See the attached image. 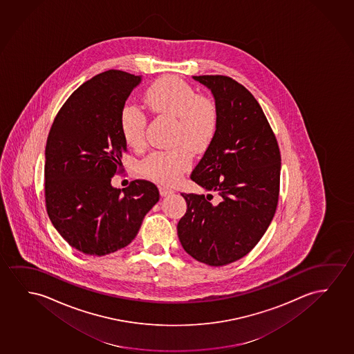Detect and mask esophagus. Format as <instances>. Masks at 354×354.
<instances>
[{
	"label": "esophagus",
	"mask_w": 354,
	"mask_h": 354,
	"mask_svg": "<svg viewBox=\"0 0 354 354\" xmlns=\"http://www.w3.org/2000/svg\"><path fill=\"white\" fill-rule=\"evenodd\" d=\"M159 194L162 197H167V196L173 195L174 190L170 189V187H167V186H162V187H159Z\"/></svg>",
	"instance_id": "obj_1"
}]
</instances>
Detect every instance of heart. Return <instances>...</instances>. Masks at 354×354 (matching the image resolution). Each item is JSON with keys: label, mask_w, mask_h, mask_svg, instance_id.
<instances>
[{"label": "heart", "mask_w": 354, "mask_h": 354, "mask_svg": "<svg viewBox=\"0 0 354 354\" xmlns=\"http://www.w3.org/2000/svg\"><path fill=\"white\" fill-rule=\"evenodd\" d=\"M144 100L152 112L176 119L173 136L175 145H187L194 152H200L214 138L219 122L216 102L197 95L194 87L179 77H159L146 90ZM146 125L147 119L141 108L135 104H125L122 108L119 127L130 147L141 149L144 146ZM187 148L179 146L154 151L142 160L141 173L160 184H175L192 163V154Z\"/></svg>", "instance_id": "b5f03b06"}]
</instances>
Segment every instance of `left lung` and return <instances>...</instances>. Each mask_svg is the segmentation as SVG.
I'll return each instance as SVG.
<instances>
[{
  "instance_id": "obj_1",
  "label": "left lung",
  "mask_w": 354,
  "mask_h": 354,
  "mask_svg": "<svg viewBox=\"0 0 354 354\" xmlns=\"http://www.w3.org/2000/svg\"><path fill=\"white\" fill-rule=\"evenodd\" d=\"M216 100V135L191 180L221 196L181 194L187 203L178 224L181 246L196 261L221 267L253 250L270 225L279 201L281 156L259 103L225 75L194 77Z\"/></svg>"
}]
</instances>
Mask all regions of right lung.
<instances>
[{
	"label": "right lung",
	"mask_w": 354,
	"mask_h": 354,
	"mask_svg": "<svg viewBox=\"0 0 354 354\" xmlns=\"http://www.w3.org/2000/svg\"><path fill=\"white\" fill-rule=\"evenodd\" d=\"M140 82V75L112 69L84 82L57 113L47 138V214L85 254L128 246L159 200L157 186L147 180H133L123 190L111 185L128 151L119 114Z\"/></svg>",
	"instance_id": "1"
}]
</instances>
